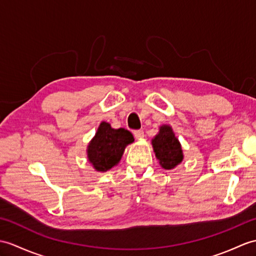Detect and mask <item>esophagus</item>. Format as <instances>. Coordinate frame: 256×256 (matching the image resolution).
<instances>
[{
	"label": "esophagus",
	"mask_w": 256,
	"mask_h": 256,
	"mask_svg": "<svg viewBox=\"0 0 256 256\" xmlns=\"http://www.w3.org/2000/svg\"><path fill=\"white\" fill-rule=\"evenodd\" d=\"M134 136H135L136 138H144V130H134Z\"/></svg>",
	"instance_id": "34e87169"
}]
</instances>
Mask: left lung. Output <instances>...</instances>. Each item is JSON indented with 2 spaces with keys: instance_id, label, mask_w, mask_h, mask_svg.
<instances>
[{
  "instance_id": "8db88e82",
  "label": "left lung",
  "mask_w": 256,
  "mask_h": 256,
  "mask_svg": "<svg viewBox=\"0 0 256 256\" xmlns=\"http://www.w3.org/2000/svg\"><path fill=\"white\" fill-rule=\"evenodd\" d=\"M152 142L154 152L162 168L169 170L182 162L183 154L181 145L170 126H162L160 128L159 133Z\"/></svg>"
}]
</instances>
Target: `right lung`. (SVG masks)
Returning <instances> with one entry per match:
<instances>
[{
  "label": "right lung",
  "mask_w": 256,
  "mask_h": 256,
  "mask_svg": "<svg viewBox=\"0 0 256 256\" xmlns=\"http://www.w3.org/2000/svg\"><path fill=\"white\" fill-rule=\"evenodd\" d=\"M132 142L134 138L130 130H114L109 123L102 122L88 145V160L97 171L109 170L120 162L124 150Z\"/></svg>",
  "instance_id": "right-lung-1"
}]
</instances>
